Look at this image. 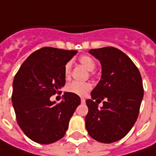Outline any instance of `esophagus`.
<instances>
[{
	"instance_id": "esophagus-1",
	"label": "esophagus",
	"mask_w": 156,
	"mask_h": 156,
	"mask_svg": "<svg viewBox=\"0 0 156 156\" xmlns=\"http://www.w3.org/2000/svg\"><path fill=\"white\" fill-rule=\"evenodd\" d=\"M81 102H82V103H84V102H85V99H84V98H81Z\"/></svg>"
}]
</instances>
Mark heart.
<instances>
[{
  "instance_id": "heart-1",
  "label": "heart",
  "mask_w": 156,
  "mask_h": 156,
  "mask_svg": "<svg viewBox=\"0 0 156 156\" xmlns=\"http://www.w3.org/2000/svg\"><path fill=\"white\" fill-rule=\"evenodd\" d=\"M78 62L86 68L90 72H92L96 68V62L92 57L89 55H82L78 58ZM71 70H72V65L70 62H67L64 68L65 76L68 78L71 75ZM92 88L91 84L88 82H78V81H73L69 83L66 85V90L70 93L78 96H84L88 91H90Z\"/></svg>"
}]
</instances>
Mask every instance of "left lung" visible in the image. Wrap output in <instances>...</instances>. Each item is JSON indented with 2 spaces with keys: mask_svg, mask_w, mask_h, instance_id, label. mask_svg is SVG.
Returning a JSON list of instances; mask_svg holds the SVG:
<instances>
[{
  "mask_svg": "<svg viewBox=\"0 0 156 156\" xmlns=\"http://www.w3.org/2000/svg\"><path fill=\"white\" fill-rule=\"evenodd\" d=\"M89 52L101 63L102 77L90 93L92 99L86 100L85 127L96 141L111 143L125 136L136 121L143 98L142 76L131 59L115 47ZM103 100V107L98 108Z\"/></svg>",
  "mask_w": 156,
  "mask_h": 156,
  "instance_id": "obj_1",
  "label": "left lung"
}]
</instances>
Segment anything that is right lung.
Here are the masks:
<instances>
[{"label": "right lung", "instance_id": "right-lung-1", "mask_svg": "<svg viewBox=\"0 0 156 156\" xmlns=\"http://www.w3.org/2000/svg\"><path fill=\"white\" fill-rule=\"evenodd\" d=\"M78 51L43 47L34 51L21 65L13 82L12 102L21 130L32 141L50 144L61 139L81 100L64 93L56 104L50 98L61 92L66 83L64 68Z\"/></svg>", "mask_w": 156, "mask_h": 156}]
</instances>
